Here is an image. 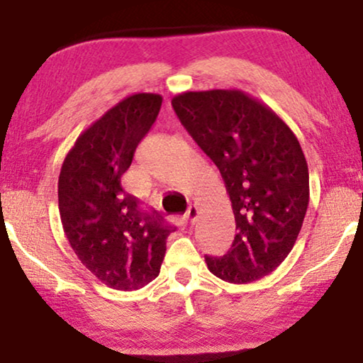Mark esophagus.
I'll list each match as a JSON object with an SVG mask.
<instances>
[{"label": "esophagus", "instance_id": "esophagus-1", "mask_svg": "<svg viewBox=\"0 0 363 363\" xmlns=\"http://www.w3.org/2000/svg\"><path fill=\"white\" fill-rule=\"evenodd\" d=\"M197 216H199V207L192 206V204L187 207V211H186V214H184L187 222H191V224H192V222L197 219Z\"/></svg>", "mask_w": 363, "mask_h": 363}]
</instances>
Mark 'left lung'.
Masks as SVG:
<instances>
[{"label": "left lung", "mask_w": 363, "mask_h": 363, "mask_svg": "<svg viewBox=\"0 0 363 363\" xmlns=\"http://www.w3.org/2000/svg\"><path fill=\"white\" fill-rule=\"evenodd\" d=\"M172 108L219 169L235 217L229 252L207 269L249 284L279 267L296 244L308 206V167L292 129L239 89L187 91Z\"/></svg>", "instance_id": "obj_1"}]
</instances>
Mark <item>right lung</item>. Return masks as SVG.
Instances as JSON below:
<instances>
[{
	"label": "right lung",
	"mask_w": 363,
	"mask_h": 363,
	"mask_svg": "<svg viewBox=\"0 0 363 363\" xmlns=\"http://www.w3.org/2000/svg\"><path fill=\"white\" fill-rule=\"evenodd\" d=\"M161 104L162 96L138 93L106 111L76 139L57 181L62 229L72 250L116 291H138L157 277L174 232L121 186Z\"/></svg>",
	"instance_id": "obj_1"
}]
</instances>
